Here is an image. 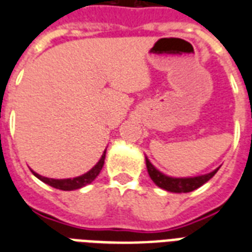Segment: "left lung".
<instances>
[{"label": "left lung", "mask_w": 252, "mask_h": 252, "mask_svg": "<svg viewBox=\"0 0 252 252\" xmlns=\"http://www.w3.org/2000/svg\"><path fill=\"white\" fill-rule=\"evenodd\" d=\"M146 161V168H148V174L152 178L156 186H158L162 189L168 192H174V193H186V192L195 191L196 188L201 187L203 184H205L208 180L215 176V174L219 171L217 167L213 171L204 174V175L197 176H188V178H174V176H168L163 172H161L158 168L154 167L152 165V162L145 157Z\"/></svg>", "instance_id": "8db88e82"}]
</instances>
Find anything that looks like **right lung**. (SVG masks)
Here are the masks:
<instances>
[{"mask_svg": "<svg viewBox=\"0 0 252 252\" xmlns=\"http://www.w3.org/2000/svg\"><path fill=\"white\" fill-rule=\"evenodd\" d=\"M104 158H106V150L103 152L102 157L98 161V163L91 168V170H89L86 174L76 176V178H68V179H52V178L39 175L33 170H31V171H32V174L36 176L37 179H40L41 182H44L45 184H48L51 187L57 188V189H63V191H74V189H78V188H82L85 186H87V184H90L99 175V172H100L103 165H104Z\"/></svg>", "mask_w": 252, "mask_h": 252, "instance_id": "1", "label": "right lung"}]
</instances>
